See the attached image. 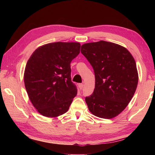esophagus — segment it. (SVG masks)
I'll return each mask as SVG.
<instances>
[{"label": "esophagus", "instance_id": "1", "mask_svg": "<svg viewBox=\"0 0 155 155\" xmlns=\"http://www.w3.org/2000/svg\"><path fill=\"white\" fill-rule=\"evenodd\" d=\"M83 86H84V85H83V83H79V84H78V87H79L80 90H82V89L83 88Z\"/></svg>", "mask_w": 155, "mask_h": 155}]
</instances>
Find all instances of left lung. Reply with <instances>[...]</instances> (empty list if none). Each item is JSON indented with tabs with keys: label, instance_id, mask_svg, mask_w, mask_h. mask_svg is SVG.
<instances>
[{
	"label": "left lung",
	"instance_id": "obj_1",
	"mask_svg": "<svg viewBox=\"0 0 155 155\" xmlns=\"http://www.w3.org/2000/svg\"><path fill=\"white\" fill-rule=\"evenodd\" d=\"M81 52L93 67L95 88L85 102L93 115L111 119L124 111L137 89L134 58L119 44L105 41L84 44Z\"/></svg>",
	"mask_w": 155,
	"mask_h": 155
}]
</instances>
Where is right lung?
<instances>
[{
    "label": "right lung",
    "mask_w": 155,
    "mask_h": 155,
    "mask_svg": "<svg viewBox=\"0 0 155 155\" xmlns=\"http://www.w3.org/2000/svg\"><path fill=\"white\" fill-rule=\"evenodd\" d=\"M78 42L44 44L31 54L24 81L31 103L41 115L56 117L66 113L77 89L71 81L70 63L80 52Z\"/></svg>",
    "instance_id": "obj_1"
}]
</instances>
